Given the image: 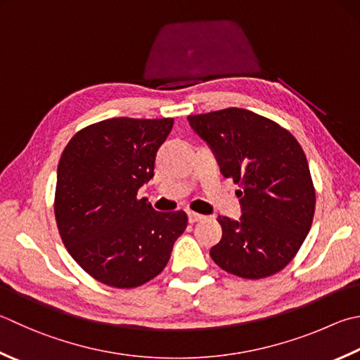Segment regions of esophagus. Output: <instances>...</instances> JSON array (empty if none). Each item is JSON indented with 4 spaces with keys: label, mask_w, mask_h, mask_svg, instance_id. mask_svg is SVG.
Returning <instances> with one entry per match:
<instances>
[{
    "label": "esophagus",
    "mask_w": 360,
    "mask_h": 360,
    "mask_svg": "<svg viewBox=\"0 0 360 360\" xmlns=\"http://www.w3.org/2000/svg\"><path fill=\"white\" fill-rule=\"evenodd\" d=\"M202 219H205V216H203V214H199V213H195V212H188V221L191 222V224L199 222Z\"/></svg>",
    "instance_id": "1"
}]
</instances>
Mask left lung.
Here are the masks:
<instances>
[{
  "mask_svg": "<svg viewBox=\"0 0 360 360\" xmlns=\"http://www.w3.org/2000/svg\"><path fill=\"white\" fill-rule=\"evenodd\" d=\"M213 148L226 179L240 186L243 216H219L213 262L243 279L279 273L295 259L311 227L315 186L302 147L287 128L241 108L188 116Z\"/></svg>",
  "mask_w": 360,
  "mask_h": 360,
  "instance_id": "left-lung-1",
  "label": "left lung"
}]
</instances>
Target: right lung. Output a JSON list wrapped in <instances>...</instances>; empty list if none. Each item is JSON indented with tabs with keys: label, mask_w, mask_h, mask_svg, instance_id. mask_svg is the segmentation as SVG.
I'll return each mask as SVG.
<instances>
[{
	"label": "right lung",
	"mask_w": 360,
	"mask_h": 360,
	"mask_svg": "<svg viewBox=\"0 0 360 360\" xmlns=\"http://www.w3.org/2000/svg\"><path fill=\"white\" fill-rule=\"evenodd\" d=\"M174 119L112 117L87 125L58 165L54 216L64 246L94 279L136 288L157 277L185 232L183 210L161 213L139 188L153 177Z\"/></svg>",
	"instance_id": "1"
}]
</instances>
